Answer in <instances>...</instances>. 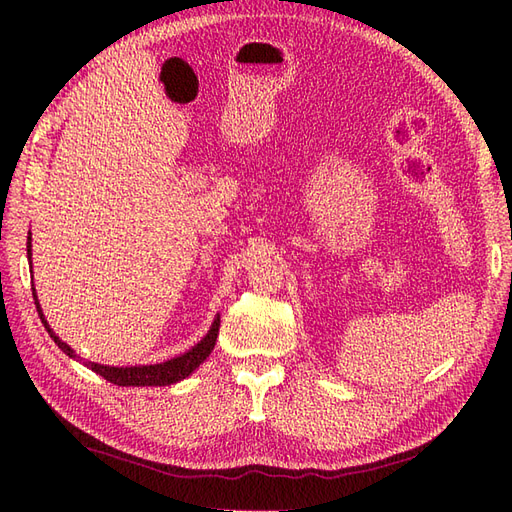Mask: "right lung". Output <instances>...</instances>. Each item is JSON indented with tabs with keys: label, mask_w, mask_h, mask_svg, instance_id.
Masks as SVG:
<instances>
[{
	"label": "right lung",
	"mask_w": 512,
	"mask_h": 512,
	"mask_svg": "<svg viewBox=\"0 0 512 512\" xmlns=\"http://www.w3.org/2000/svg\"><path fill=\"white\" fill-rule=\"evenodd\" d=\"M27 260H29V267H32V232H29V237H27ZM34 301H36V309H38V316L44 324V329L49 331V335L53 337V342L61 350H64L70 356V359L81 361V356L76 354L66 342H61V339L49 327V322H46V318L42 314L36 288H34ZM218 333H220V314L213 318L207 335L200 339L198 344H194L190 350H185L183 354L173 356V359H168L164 363L115 367V365H102V363H94V361H83V365H87L91 371H96L98 376H102L104 380L113 382L117 386H166V384H175L183 378L192 376L194 371L200 367V363L207 359V356L213 350V346H215V339H218Z\"/></svg>",
	"instance_id": "right-lung-1"
}]
</instances>
